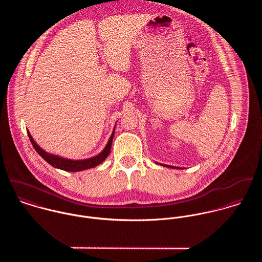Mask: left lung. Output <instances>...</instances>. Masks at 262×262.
Returning <instances> with one entry per match:
<instances>
[{
  "mask_svg": "<svg viewBox=\"0 0 262 262\" xmlns=\"http://www.w3.org/2000/svg\"><path fill=\"white\" fill-rule=\"evenodd\" d=\"M164 166H167V167H171V168H178V167H174V166H169V165H164Z\"/></svg>",
  "mask_w": 262,
  "mask_h": 262,
  "instance_id": "obj_1",
  "label": "left lung"
}]
</instances>
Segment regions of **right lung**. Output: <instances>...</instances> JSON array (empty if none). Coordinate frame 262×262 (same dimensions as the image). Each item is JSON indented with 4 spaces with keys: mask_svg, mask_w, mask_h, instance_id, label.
<instances>
[{
    "mask_svg": "<svg viewBox=\"0 0 262 262\" xmlns=\"http://www.w3.org/2000/svg\"><path fill=\"white\" fill-rule=\"evenodd\" d=\"M114 131H115V129H114ZM114 131H113L112 135H111L106 147L100 154H98L94 157L86 158V159H81V160L68 159V158H63V157H60V156H57V155H54V154L47 153L46 151L40 148V146H38L37 143L34 141V139L32 138V136H31V134L28 130H27V133H28L29 139H30L33 147L35 148L38 154L45 161H47L50 165H52L55 168H59V169H62V170H66V171L75 172V171H80V170L93 168V167L101 164L108 157V155L110 154V151H111V147H112Z\"/></svg>",
    "mask_w": 262,
    "mask_h": 262,
    "instance_id": "right-lung-1",
    "label": "right lung"
}]
</instances>
